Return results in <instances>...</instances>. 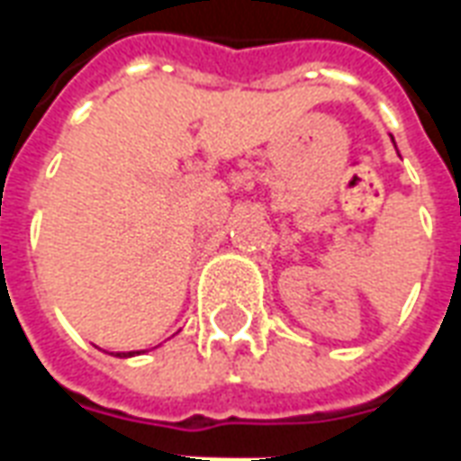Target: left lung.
<instances>
[{
    "label": "left lung",
    "mask_w": 461,
    "mask_h": 461,
    "mask_svg": "<svg viewBox=\"0 0 461 461\" xmlns=\"http://www.w3.org/2000/svg\"><path fill=\"white\" fill-rule=\"evenodd\" d=\"M393 142H395V140H393Z\"/></svg>",
    "instance_id": "8db88e82"
}]
</instances>
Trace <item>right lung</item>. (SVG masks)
<instances>
[{
	"mask_svg": "<svg viewBox=\"0 0 461 461\" xmlns=\"http://www.w3.org/2000/svg\"><path fill=\"white\" fill-rule=\"evenodd\" d=\"M132 356H140V350H128V353H115V357H132Z\"/></svg>",
	"mask_w": 461,
	"mask_h": 461,
	"instance_id": "right-lung-1",
	"label": "right lung"
}]
</instances>
